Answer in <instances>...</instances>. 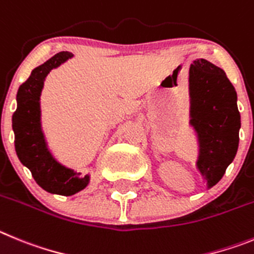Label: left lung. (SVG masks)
Wrapping results in <instances>:
<instances>
[{"instance_id": "left-lung-1", "label": "left lung", "mask_w": 254, "mask_h": 254, "mask_svg": "<svg viewBox=\"0 0 254 254\" xmlns=\"http://www.w3.org/2000/svg\"><path fill=\"white\" fill-rule=\"evenodd\" d=\"M190 125L198 141V172L215 186L233 162L239 144L241 114L237 92L221 68L206 59L190 67Z\"/></svg>"}]
</instances>
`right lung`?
<instances>
[{
	"mask_svg": "<svg viewBox=\"0 0 254 254\" xmlns=\"http://www.w3.org/2000/svg\"><path fill=\"white\" fill-rule=\"evenodd\" d=\"M72 57L69 52H61L33 69L30 77L19 87L17 109L12 115L15 149L20 162L30 170L42 189L63 196L83 190L90 182V176L82 177L81 173L59 163L49 152L40 122V95L48 73Z\"/></svg>",
	"mask_w": 254,
	"mask_h": 254,
	"instance_id": "1",
	"label": "right lung"
}]
</instances>
